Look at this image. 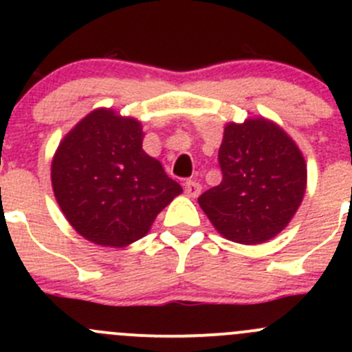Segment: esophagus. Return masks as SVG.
<instances>
[{
	"label": "esophagus",
	"instance_id": "1",
	"mask_svg": "<svg viewBox=\"0 0 352 352\" xmlns=\"http://www.w3.org/2000/svg\"><path fill=\"white\" fill-rule=\"evenodd\" d=\"M184 189H186V194L189 197H197L201 194V184L196 182V180H187Z\"/></svg>",
	"mask_w": 352,
	"mask_h": 352
}]
</instances>
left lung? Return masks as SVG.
Listing matches in <instances>:
<instances>
[{
    "label": "left lung",
    "instance_id": "left-lung-1",
    "mask_svg": "<svg viewBox=\"0 0 352 352\" xmlns=\"http://www.w3.org/2000/svg\"><path fill=\"white\" fill-rule=\"evenodd\" d=\"M218 160L221 184L197 199L216 232L242 245L279 235L307 190V162L293 138L265 117L228 122Z\"/></svg>",
    "mask_w": 352,
    "mask_h": 352
}]
</instances>
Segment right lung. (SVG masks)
<instances>
[{"instance_id":"right-lung-1","label":"right lung","mask_w":352,"mask_h":352,"mask_svg":"<svg viewBox=\"0 0 352 352\" xmlns=\"http://www.w3.org/2000/svg\"><path fill=\"white\" fill-rule=\"evenodd\" d=\"M143 126L112 109H95L52 156L54 197L74 232L100 247L143 239L182 187L143 150Z\"/></svg>"}]
</instances>
